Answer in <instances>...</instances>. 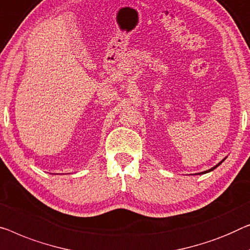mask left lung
Segmentation results:
<instances>
[{"instance_id": "obj_1", "label": "left lung", "mask_w": 250, "mask_h": 250, "mask_svg": "<svg viewBox=\"0 0 250 250\" xmlns=\"http://www.w3.org/2000/svg\"><path fill=\"white\" fill-rule=\"evenodd\" d=\"M227 158V157H226ZM226 158H223L222 159V161L220 162V163H218L217 164V165H215V166H213V167H212V168H210V169H208V170H204V172H202V173H199V174H195V175H201V174H207V173H208V172H212V170H213V169H215V168H217V167L219 166V165H221V164L223 163V162H225V159Z\"/></svg>"}]
</instances>
